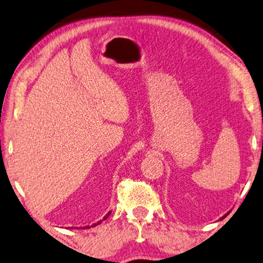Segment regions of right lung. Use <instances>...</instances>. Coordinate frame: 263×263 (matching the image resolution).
<instances>
[{
  "label": "right lung",
  "mask_w": 263,
  "mask_h": 263,
  "mask_svg": "<svg viewBox=\"0 0 263 263\" xmlns=\"http://www.w3.org/2000/svg\"><path fill=\"white\" fill-rule=\"evenodd\" d=\"M110 213H111V211H109L108 213H106V215L104 216V218H103V219H102V220H100V221H97V222H95V224H92L91 226H90V228H94V226H96V225H99V224H101V222L102 221H103V220H105L106 219V218H108L109 217V215H110ZM86 228H89V226H86ZM69 229H74V228H69ZM75 229H78V228H75ZM84 229V228H83Z\"/></svg>",
  "instance_id": "obj_1"
}]
</instances>
